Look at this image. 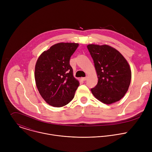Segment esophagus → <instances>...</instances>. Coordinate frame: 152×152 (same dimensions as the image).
Segmentation results:
<instances>
[{
  "mask_svg": "<svg viewBox=\"0 0 152 152\" xmlns=\"http://www.w3.org/2000/svg\"><path fill=\"white\" fill-rule=\"evenodd\" d=\"M86 79H87V77H82V78H81V79H82L83 81L86 80Z\"/></svg>",
  "mask_w": 152,
  "mask_h": 152,
  "instance_id": "34e87169",
  "label": "esophagus"
}]
</instances>
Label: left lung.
Listing matches in <instances>:
<instances>
[{
  "instance_id": "1",
  "label": "left lung",
  "mask_w": 152,
  "mask_h": 152,
  "mask_svg": "<svg viewBox=\"0 0 152 152\" xmlns=\"http://www.w3.org/2000/svg\"><path fill=\"white\" fill-rule=\"evenodd\" d=\"M88 51L93 59L98 83L91 89L94 96L106 104L120 100L128 90L131 70L123 56L107 45H89Z\"/></svg>"
}]
</instances>
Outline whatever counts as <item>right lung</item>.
<instances>
[{"label": "right lung", "mask_w": 152, "mask_h": 152, "mask_svg": "<svg viewBox=\"0 0 152 152\" xmlns=\"http://www.w3.org/2000/svg\"><path fill=\"white\" fill-rule=\"evenodd\" d=\"M78 46L77 43H58L43 52L37 61V87L43 99L52 106H64L74 98L79 82L73 75L70 59Z\"/></svg>", "instance_id": "obj_1"}]
</instances>
